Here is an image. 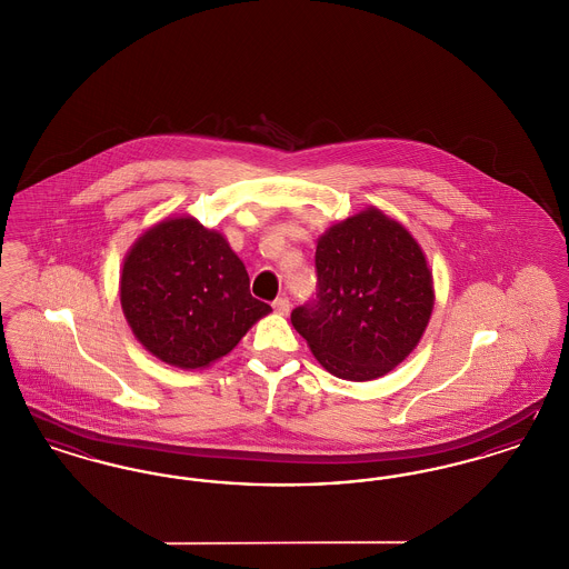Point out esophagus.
<instances>
[{"label":"esophagus","mask_w":569,"mask_h":569,"mask_svg":"<svg viewBox=\"0 0 569 569\" xmlns=\"http://www.w3.org/2000/svg\"><path fill=\"white\" fill-rule=\"evenodd\" d=\"M290 307H292V305H290V300L286 297L274 298V300H272V309H274L277 313H281V316L290 313Z\"/></svg>","instance_id":"esophagus-1"}]
</instances>
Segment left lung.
Segmentation results:
<instances>
[{
    "label": "left lung",
    "mask_w": 569,
    "mask_h": 569,
    "mask_svg": "<svg viewBox=\"0 0 569 569\" xmlns=\"http://www.w3.org/2000/svg\"><path fill=\"white\" fill-rule=\"evenodd\" d=\"M316 297L292 311L326 371L381 378L418 346L433 311V277L406 228L367 209L332 226L316 249Z\"/></svg>",
    "instance_id": "8db88e82"
}]
</instances>
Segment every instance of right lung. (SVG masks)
Returning <instances> with one entry per match:
<instances>
[{
    "mask_svg": "<svg viewBox=\"0 0 569 569\" xmlns=\"http://www.w3.org/2000/svg\"><path fill=\"white\" fill-rule=\"evenodd\" d=\"M121 307L136 339L181 369L226 356L271 311L251 297L228 241L193 217L163 219L136 241L121 271Z\"/></svg>",
    "mask_w": 569,
    "mask_h": 569,
    "instance_id": "obj_1",
    "label": "right lung"
}]
</instances>
